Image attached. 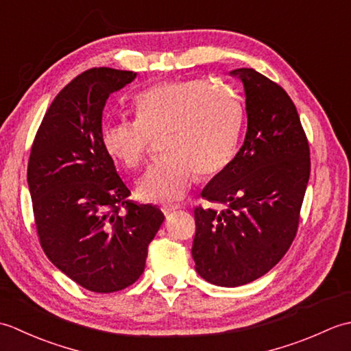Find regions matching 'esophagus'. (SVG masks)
<instances>
[{
  "instance_id": "esophagus-1",
  "label": "esophagus",
  "mask_w": 351,
  "mask_h": 351,
  "mask_svg": "<svg viewBox=\"0 0 351 351\" xmlns=\"http://www.w3.org/2000/svg\"><path fill=\"white\" fill-rule=\"evenodd\" d=\"M181 208H182V205L176 204V205H164V206L161 208V210H162L164 214H170V213H173V211L181 210Z\"/></svg>"
}]
</instances>
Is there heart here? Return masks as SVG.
I'll return each instance as SVG.
<instances>
[{"label": "heart", "mask_w": 351, "mask_h": 351, "mask_svg": "<svg viewBox=\"0 0 351 351\" xmlns=\"http://www.w3.org/2000/svg\"><path fill=\"white\" fill-rule=\"evenodd\" d=\"M136 121L102 130V146L126 169L143 166L152 140L164 138L166 160L140 178L137 195L146 202L181 199L196 173L213 178L232 161L243 122L241 104L225 87L204 80L167 81L137 96Z\"/></svg>", "instance_id": "obj_1"}]
</instances>
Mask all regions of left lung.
Listing matches in <instances>:
<instances>
[{
	"label": "left lung",
	"instance_id": "8db88e82",
	"mask_svg": "<svg viewBox=\"0 0 351 351\" xmlns=\"http://www.w3.org/2000/svg\"><path fill=\"white\" fill-rule=\"evenodd\" d=\"M230 75L244 84L247 132L229 166L202 190L204 199L226 210L195 208L191 255L206 282L232 288L270 271L293 244L311 156L288 93L255 69Z\"/></svg>",
	"mask_w": 351,
	"mask_h": 351
}]
</instances>
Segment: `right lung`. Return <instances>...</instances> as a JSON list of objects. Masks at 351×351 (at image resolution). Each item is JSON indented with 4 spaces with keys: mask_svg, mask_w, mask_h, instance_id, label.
Here are the masks:
<instances>
[{
    "mask_svg": "<svg viewBox=\"0 0 351 351\" xmlns=\"http://www.w3.org/2000/svg\"><path fill=\"white\" fill-rule=\"evenodd\" d=\"M137 73L93 68L56 96L36 132L27 180L45 255L93 293H114L145 271L147 245L164 214L130 200L102 146L108 96Z\"/></svg>",
    "mask_w": 351,
    "mask_h": 351,
    "instance_id": "add662e5",
    "label": "right lung"
}]
</instances>
